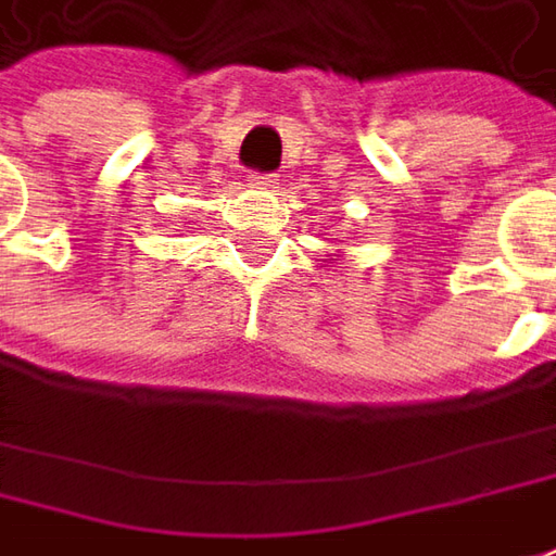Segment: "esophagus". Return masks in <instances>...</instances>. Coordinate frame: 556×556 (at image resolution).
I'll return each mask as SVG.
<instances>
[{"label": "esophagus", "instance_id": "esophagus-1", "mask_svg": "<svg viewBox=\"0 0 556 556\" xmlns=\"http://www.w3.org/2000/svg\"><path fill=\"white\" fill-rule=\"evenodd\" d=\"M250 181L256 184V187H275L278 175H271V172H250Z\"/></svg>", "mask_w": 556, "mask_h": 556}]
</instances>
